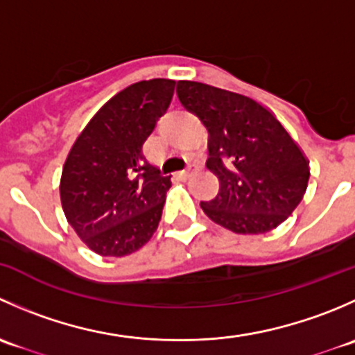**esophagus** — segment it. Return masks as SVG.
Listing matches in <instances>:
<instances>
[{
  "label": "esophagus",
  "mask_w": 355,
  "mask_h": 355,
  "mask_svg": "<svg viewBox=\"0 0 355 355\" xmlns=\"http://www.w3.org/2000/svg\"><path fill=\"white\" fill-rule=\"evenodd\" d=\"M196 170H198V164L192 163L191 166L187 168V170L180 171V173H178V177H180V178H189V177H191V175H194V171H196Z\"/></svg>",
  "instance_id": "obj_1"
}]
</instances>
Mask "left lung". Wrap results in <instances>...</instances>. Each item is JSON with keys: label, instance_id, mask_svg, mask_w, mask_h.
<instances>
[{"label": "left lung", "instance_id": "8db88e82", "mask_svg": "<svg viewBox=\"0 0 355 355\" xmlns=\"http://www.w3.org/2000/svg\"><path fill=\"white\" fill-rule=\"evenodd\" d=\"M177 96L206 127V166L220 180L216 198L200 202L207 218L242 235L284 223L306 194L311 168L273 111L198 80H178Z\"/></svg>", "mask_w": 355, "mask_h": 355}]
</instances>
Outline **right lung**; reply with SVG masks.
<instances>
[{"instance_id":"1","label":"right lung","mask_w":355,"mask_h":355,"mask_svg":"<svg viewBox=\"0 0 355 355\" xmlns=\"http://www.w3.org/2000/svg\"><path fill=\"white\" fill-rule=\"evenodd\" d=\"M175 80L128 85L89 120L68 153L60 199L75 234L99 256L121 257L151 241L171 187L142 153L170 106Z\"/></svg>"}]
</instances>
